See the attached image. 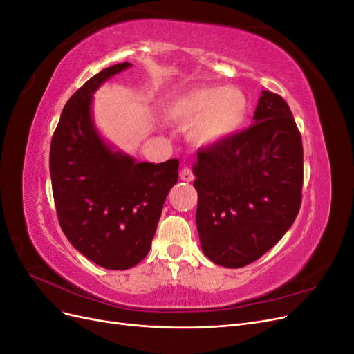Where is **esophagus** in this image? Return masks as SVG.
Segmentation results:
<instances>
[{"mask_svg":"<svg viewBox=\"0 0 354 354\" xmlns=\"http://www.w3.org/2000/svg\"><path fill=\"white\" fill-rule=\"evenodd\" d=\"M180 178L183 180V181H194L195 176H194V173H192V169H190V168L185 167L183 169H181V173H180Z\"/></svg>","mask_w":354,"mask_h":354,"instance_id":"esophagus-1","label":"esophagus"}]
</instances>
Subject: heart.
Segmentation results:
<instances>
[{
  "mask_svg": "<svg viewBox=\"0 0 354 354\" xmlns=\"http://www.w3.org/2000/svg\"><path fill=\"white\" fill-rule=\"evenodd\" d=\"M164 113L176 124H190L189 140L214 146L234 136L250 115V100L238 87L201 85L171 97Z\"/></svg>",
  "mask_w": 354,
  "mask_h": 354,
  "instance_id": "b5f03b06",
  "label": "heart"
}]
</instances>
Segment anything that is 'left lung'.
<instances>
[{"instance_id":"8db88e82","label":"left lung","mask_w":354,"mask_h":354,"mask_svg":"<svg viewBox=\"0 0 354 354\" xmlns=\"http://www.w3.org/2000/svg\"><path fill=\"white\" fill-rule=\"evenodd\" d=\"M248 130L201 149L194 171L201 250L223 267L259 260L301 205L303 143L286 102L263 91Z\"/></svg>"}]
</instances>
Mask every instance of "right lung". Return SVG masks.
Masks as SVG:
<instances>
[{
    "mask_svg": "<svg viewBox=\"0 0 354 354\" xmlns=\"http://www.w3.org/2000/svg\"><path fill=\"white\" fill-rule=\"evenodd\" d=\"M128 68V62L106 68L72 95L50 147L60 227L75 250L109 270L131 269L147 255L168 192L178 180V159L137 162L95 127L93 94Z\"/></svg>",
    "mask_w": 354,
    "mask_h": 354,
    "instance_id": "1",
    "label": "right lung"
}]
</instances>
